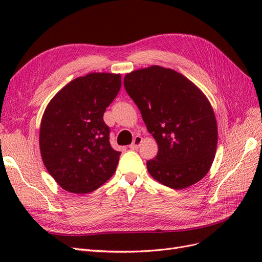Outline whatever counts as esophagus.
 I'll list each match as a JSON object with an SVG mask.
<instances>
[{
  "mask_svg": "<svg viewBox=\"0 0 262 262\" xmlns=\"http://www.w3.org/2000/svg\"><path fill=\"white\" fill-rule=\"evenodd\" d=\"M142 141H143V139H142L141 137H136V138H134L133 142H132V144L130 145V148H131V149H137V148H139V146H140L141 143H142Z\"/></svg>",
  "mask_w": 262,
  "mask_h": 262,
  "instance_id": "obj_1",
  "label": "esophagus"
}]
</instances>
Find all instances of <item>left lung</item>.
<instances>
[{"label": "left lung", "instance_id": "8db88e82", "mask_svg": "<svg viewBox=\"0 0 262 262\" xmlns=\"http://www.w3.org/2000/svg\"><path fill=\"white\" fill-rule=\"evenodd\" d=\"M126 93L140 109L158 145L146 163L164 186L185 189L210 170L217 145V124L203 92L175 70L152 66L124 76Z\"/></svg>", "mask_w": 262, "mask_h": 262}]
</instances>
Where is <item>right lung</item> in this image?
Listing matches in <instances>:
<instances>
[{
	"mask_svg": "<svg viewBox=\"0 0 262 262\" xmlns=\"http://www.w3.org/2000/svg\"><path fill=\"white\" fill-rule=\"evenodd\" d=\"M121 75L90 73L71 81L47 105L39 132L45 167L69 192L90 193L112 178L120 152L109 141L104 113Z\"/></svg>",
	"mask_w": 262,
	"mask_h": 262,
	"instance_id": "add662e5",
	"label": "right lung"
}]
</instances>
